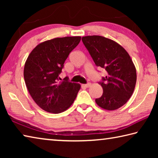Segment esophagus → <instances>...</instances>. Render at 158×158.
I'll return each instance as SVG.
<instances>
[{
    "label": "esophagus",
    "instance_id": "1",
    "mask_svg": "<svg viewBox=\"0 0 158 158\" xmlns=\"http://www.w3.org/2000/svg\"><path fill=\"white\" fill-rule=\"evenodd\" d=\"M90 85H91V84H90V83H88V84H83V86L85 88H89Z\"/></svg>",
    "mask_w": 158,
    "mask_h": 158
}]
</instances>
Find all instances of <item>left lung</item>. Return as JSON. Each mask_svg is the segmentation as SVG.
I'll use <instances>...</instances> for the list:
<instances>
[{"label":"left lung","mask_w":158,"mask_h":158,"mask_svg":"<svg viewBox=\"0 0 158 158\" xmlns=\"http://www.w3.org/2000/svg\"><path fill=\"white\" fill-rule=\"evenodd\" d=\"M82 42L97 66L107 73L102 82V95L95 99L102 109L113 111L121 107L132 96L137 73L129 53L121 45L100 35L82 37Z\"/></svg>","instance_id":"left-lung-1"}]
</instances>
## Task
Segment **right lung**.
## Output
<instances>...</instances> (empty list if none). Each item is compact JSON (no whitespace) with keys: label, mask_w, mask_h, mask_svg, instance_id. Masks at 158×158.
Segmentation results:
<instances>
[{"label":"right lung","mask_w":158,"mask_h":158,"mask_svg":"<svg viewBox=\"0 0 158 158\" xmlns=\"http://www.w3.org/2000/svg\"><path fill=\"white\" fill-rule=\"evenodd\" d=\"M80 36L56 37L41 42L28 55L23 77L29 93L37 105L45 111L59 114L74 102L81 85L58 77L64 63L79 44Z\"/></svg>","instance_id":"obj_1"}]
</instances>
